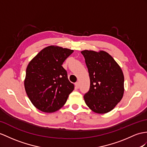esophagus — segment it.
<instances>
[{
    "instance_id": "34e87169",
    "label": "esophagus",
    "mask_w": 147,
    "mask_h": 147,
    "mask_svg": "<svg viewBox=\"0 0 147 147\" xmlns=\"http://www.w3.org/2000/svg\"><path fill=\"white\" fill-rule=\"evenodd\" d=\"M75 86H76V88H78L80 87V84L79 82H76V84H75Z\"/></svg>"
}]
</instances>
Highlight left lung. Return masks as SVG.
<instances>
[{
	"instance_id": "1",
	"label": "left lung",
	"mask_w": 147,
	"mask_h": 147,
	"mask_svg": "<svg viewBox=\"0 0 147 147\" xmlns=\"http://www.w3.org/2000/svg\"><path fill=\"white\" fill-rule=\"evenodd\" d=\"M87 66L90 90L84 100L93 112H110L120 102L124 94V76L121 67L109 53L84 50L81 52Z\"/></svg>"
}]
</instances>
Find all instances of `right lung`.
<instances>
[{
    "mask_svg": "<svg viewBox=\"0 0 147 147\" xmlns=\"http://www.w3.org/2000/svg\"><path fill=\"white\" fill-rule=\"evenodd\" d=\"M73 50L57 45L43 49L28 63L24 87L34 106L42 112L52 113L65 105L74 85L62 66Z\"/></svg>",
    "mask_w": 147,
    "mask_h": 147,
    "instance_id": "right-lung-1",
    "label": "right lung"
}]
</instances>
